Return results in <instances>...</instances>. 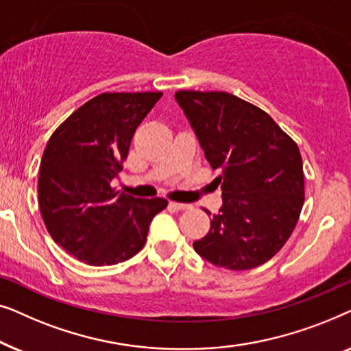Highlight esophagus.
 <instances>
[{
	"mask_svg": "<svg viewBox=\"0 0 351 351\" xmlns=\"http://www.w3.org/2000/svg\"><path fill=\"white\" fill-rule=\"evenodd\" d=\"M171 206L177 210H185V209H190L191 204H186V203H176V201H171Z\"/></svg>",
	"mask_w": 351,
	"mask_h": 351,
	"instance_id": "34e87169",
	"label": "esophagus"
}]
</instances>
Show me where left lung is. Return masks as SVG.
Here are the masks:
<instances>
[{
  "instance_id": "8db88e82",
  "label": "left lung",
  "mask_w": 351,
  "mask_h": 351,
  "mask_svg": "<svg viewBox=\"0 0 351 351\" xmlns=\"http://www.w3.org/2000/svg\"><path fill=\"white\" fill-rule=\"evenodd\" d=\"M206 160L220 169L222 208L193 243L201 257L228 270L256 268L294 232L304 206V165L297 143L268 113L228 93L179 90Z\"/></svg>"
}]
</instances>
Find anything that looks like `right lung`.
<instances>
[{"label":"right lung","mask_w":351,"mask_h":351,"mask_svg":"<svg viewBox=\"0 0 351 351\" xmlns=\"http://www.w3.org/2000/svg\"><path fill=\"white\" fill-rule=\"evenodd\" d=\"M161 93H105L70 114L43 153L38 201L52 239L78 261L114 265L141 251L165 198L119 195L134 132Z\"/></svg>","instance_id":"add662e5"}]
</instances>
